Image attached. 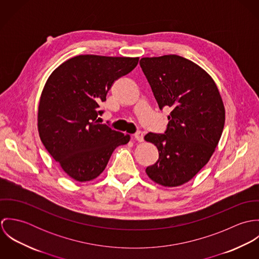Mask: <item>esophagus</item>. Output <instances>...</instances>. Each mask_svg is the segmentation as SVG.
Wrapping results in <instances>:
<instances>
[{"label":"esophagus","mask_w":259,"mask_h":259,"mask_svg":"<svg viewBox=\"0 0 259 259\" xmlns=\"http://www.w3.org/2000/svg\"><path fill=\"white\" fill-rule=\"evenodd\" d=\"M144 133L143 132H141V131H139V132H137L136 134H135V139L138 141V142H140V143H142V142H144Z\"/></svg>","instance_id":"1"}]
</instances>
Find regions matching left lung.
<instances>
[{"label":"left lung","mask_w":259,"mask_h":259,"mask_svg":"<svg viewBox=\"0 0 259 259\" xmlns=\"http://www.w3.org/2000/svg\"><path fill=\"white\" fill-rule=\"evenodd\" d=\"M140 65L159 110L170 109L164 134L145 137L158 149L157 161L146 172L158 185H184L219 145L225 120L221 94L209 74L181 56L143 58Z\"/></svg>","instance_id":"left-lung-1"}]
</instances>
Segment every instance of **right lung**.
Listing matches in <instances>:
<instances>
[{
    "instance_id": "right-lung-1",
    "label": "right lung",
    "mask_w": 259,
    "mask_h": 259,
    "mask_svg": "<svg viewBox=\"0 0 259 259\" xmlns=\"http://www.w3.org/2000/svg\"><path fill=\"white\" fill-rule=\"evenodd\" d=\"M139 58L80 55L49 76L42 90L37 128L40 141L64 171L77 182L98 178L112 151L131 137L99 123L100 105L114 80L131 73Z\"/></svg>"
}]
</instances>
